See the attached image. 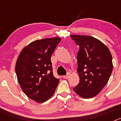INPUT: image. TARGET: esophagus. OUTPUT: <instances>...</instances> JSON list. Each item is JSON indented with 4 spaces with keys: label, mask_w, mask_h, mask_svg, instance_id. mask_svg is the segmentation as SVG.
I'll list each match as a JSON object with an SVG mask.
<instances>
[{
    "label": "esophagus",
    "mask_w": 121,
    "mask_h": 121,
    "mask_svg": "<svg viewBox=\"0 0 121 121\" xmlns=\"http://www.w3.org/2000/svg\"><path fill=\"white\" fill-rule=\"evenodd\" d=\"M70 73H67V74H66V75H65V76H64L63 77H64V79H68V78L70 77Z\"/></svg>",
    "instance_id": "esophagus-1"
}]
</instances>
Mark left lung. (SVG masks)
Instances as JSON below:
<instances>
[{"label":"left lung","instance_id":"1","mask_svg":"<svg viewBox=\"0 0 121 121\" xmlns=\"http://www.w3.org/2000/svg\"><path fill=\"white\" fill-rule=\"evenodd\" d=\"M79 47L78 71L79 83L73 90L85 99L93 98L107 84L113 70L112 56L106 45L89 36L71 35Z\"/></svg>","mask_w":121,"mask_h":121}]
</instances>
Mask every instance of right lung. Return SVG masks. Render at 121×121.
Returning a JSON list of instances; mask_svg holds the SVG:
<instances>
[{
    "label": "right lung",
    "mask_w": 121,
    "mask_h": 121,
    "mask_svg": "<svg viewBox=\"0 0 121 121\" xmlns=\"http://www.w3.org/2000/svg\"><path fill=\"white\" fill-rule=\"evenodd\" d=\"M61 39L53 37L33 42L19 54L16 64V73L20 86L29 98L44 102L54 93L59 79L54 76L51 62Z\"/></svg>",
    "instance_id": "add662e5"
}]
</instances>
